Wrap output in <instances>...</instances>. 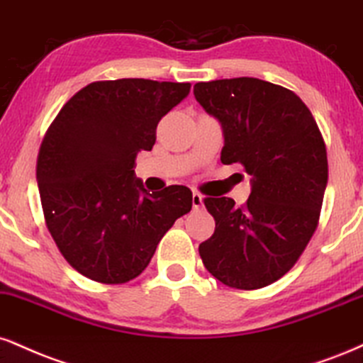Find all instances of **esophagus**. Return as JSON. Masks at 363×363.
<instances>
[{
	"label": "esophagus",
	"instance_id": "1",
	"mask_svg": "<svg viewBox=\"0 0 363 363\" xmlns=\"http://www.w3.org/2000/svg\"><path fill=\"white\" fill-rule=\"evenodd\" d=\"M193 208L194 209L203 208V196L199 193H193Z\"/></svg>",
	"mask_w": 363,
	"mask_h": 363
}]
</instances>
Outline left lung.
<instances>
[{
    "label": "left lung",
    "instance_id": "obj_1",
    "mask_svg": "<svg viewBox=\"0 0 363 363\" xmlns=\"http://www.w3.org/2000/svg\"><path fill=\"white\" fill-rule=\"evenodd\" d=\"M194 96L223 126L221 162L242 164L252 176L243 206L204 199L216 226L199 255L225 286L260 289L294 267L316 230L328 182L325 140L299 96L272 82H198Z\"/></svg>",
    "mask_w": 363,
    "mask_h": 363
}]
</instances>
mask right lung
I'll return each mask as SVG.
<instances>
[{"label": "right lung", "mask_w": 363, "mask_h": 363, "mask_svg": "<svg viewBox=\"0 0 363 363\" xmlns=\"http://www.w3.org/2000/svg\"><path fill=\"white\" fill-rule=\"evenodd\" d=\"M189 89V82L96 81L47 130L37 157L43 218L64 259L91 281L140 276L174 221L191 211L187 187L147 193L133 170Z\"/></svg>", "instance_id": "right-lung-1"}]
</instances>
